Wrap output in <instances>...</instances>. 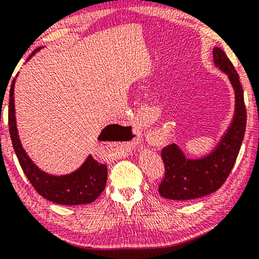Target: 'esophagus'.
I'll return each instance as SVG.
<instances>
[{"instance_id":"esophagus-1","label":"esophagus","mask_w":259,"mask_h":259,"mask_svg":"<svg viewBox=\"0 0 259 259\" xmlns=\"http://www.w3.org/2000/svg\"><path fill=\"white\" fill-rule=\"evenodd\" d=\"M131 134H133L134 138L130 142V148H135L138 144V138H140V131H138L136 128L131 129Z\"/></svg>"}]
</instances>
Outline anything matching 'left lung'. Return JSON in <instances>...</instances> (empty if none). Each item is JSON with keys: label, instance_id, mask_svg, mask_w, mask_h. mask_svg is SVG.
<instances>
[{"label": "left lung", "instance_id": "1", "mask_svg": "<svg viewBox=\"0 0 259 259\" xmlns=\"http://www.w3.org/2000/svg\"><path fill=\"white\" fill-rule=\"evenodd\" d=\"M213 57L215 66L228 75L234 87L233 122L213 151L199 159H188L177 144L161 150L165 175L158 191L163 198L193 200L218 191L228 178L240 152L246 126V109L240 76L223 50L214 48Z\"/></svg>", "mask_w": 259, "mask_h": 259}]
</instances>
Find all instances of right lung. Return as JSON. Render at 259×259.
Listing matches in <instances>:
<instances>
[{
  "mask_svg": "<svg viewBox=\"0 0 259 259\" xmlns=\"http://www.w3.org/2000/svg\"><path fill=\"white\" fill-rule=\"evenodd\" d=\"M39 50L40 48L34 50L28 58V60ZM15 81H16V79H14L13 82H11L9 94V133L15 153H16L19 165H21L26 178H28L34 190L38 192V194H40L49 201L58 204H65V206H74V204H86L93 202L94 200L98 199V196L101 194L106 187L108 176L107 166L105 164L96 161L92 156H88L86 161L76 171L66 176H52L41 171L36 164H33V161L30 159L24 149H23L18 137L14 101ZM113 125L118 124L106 126L99 136L100 141L109 140L106 133ZM121 128H124V126H121Z\"/></svg>",
  "mask_w": 259,
  "mask_h": 259,
  "instance_id": "add662e5",
  "label": "right lung"
}]
</instances>
